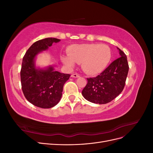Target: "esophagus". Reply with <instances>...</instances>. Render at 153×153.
I'll return each instance as SVG.
<instances>
[{
    "label": "esophagus",
    "mask_w": 153,
    "mask_h": 153,
    "mask_svg": "<svg viewBox=\"0 0 153 153\" xmlns=\"http://www.w3.org/2000/svg\"><path fill=\"white\" fill-rule=\"evenodd\" d=\"M71 77H73V78H78V77H80V75H78V73H73V74H72L71 75Z\"/></svg>",
    "instance_id": "34e87169"
}]
</instances>
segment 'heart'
<instances>
[{"label": "heart", "mask_w": 153, "mask_h": 153, "mask_svg": "<svg viewBox=\"0 0 153 153\" xmlns=\"http://www.w3.org/2000/svg\"><path fill=\"white\" fill-rule=\"evenodd\" d=\"M112 58L108 45L104 44L74 45L68 49V56H62V62L72 68L75 62L82 63V67L88 75H94L105 70Z\"/></svg>", "instance_id": "heart-1"}]
</instances>
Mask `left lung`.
I'll list each match as a JSON object with an SVG mask.
<instances>
[{"label":"left lung","instance_id":"1","mask_svg":"<svg viewBox=\"0 0 153 153\" xmlns=\"http://www.w3.org/2000/svg\"><path fill=\"white\" fill-rule=\"evenodd\" d=\"M121 56L115 60L100 73L93 78H87V84L82 90L84 98L90 102L106 104L110 102L123 91L129 70L127 57L121 50Z\"/></svg>","mask_w":153,"mask_h":153}]
</instances>
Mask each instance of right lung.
I'll return each mask as SVG.
<instances>
[{"label":"right lung","mask_w":153,"mask_h":153,"mask_svg":"<svg viewBox=\"0 0 153 153\" xmlns=\"http://www.w3.org/2000/svg\"><path fill=\"white\" fill-rule=\"evenodd\" d=\"M61 41L48 38L32 44L23 57L20 71L21 84L25 98L34 106L50 108L56 105L61 98L63 86L70 77L50 66L46 69H36L34 59L38 53L46 50L53 43Z\"/></svg>","instance_id":"right-lung-1"}]
</instances>
